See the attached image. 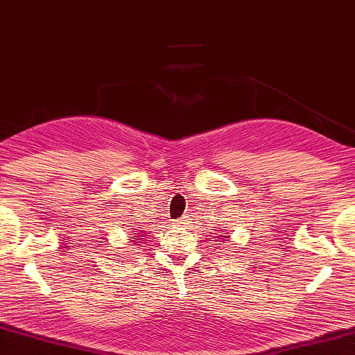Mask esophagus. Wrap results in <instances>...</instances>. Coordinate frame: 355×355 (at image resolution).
Wrapping results in <instances>:
<instances>
[{
    "label": "esophagus",
    "mask_w": 355,
    "mask_h": 355,
    "mask_svg": "<svg viewBox=\"0 0 355 355\" xmlns=\"http://www.w3.org/2000/svg\"><path fill=\"white\" fill-rule=\"evenodd\" d=\"M178 223L181 225V226H184L185 225V218H181V220H178Z\"/></svg>",
    "instance_id": "esophagus-1"
}]
</instances>
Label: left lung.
<instances>
[{
	"instance_id": "left-lung-1",
	"label": "left lung",
	"mask_w": 355,
	"mask_h": 355,
	"mask_svg": "<svg viewBox=\"0 0 355 355\" xmlns=\"http://www.w3.org/2000/svg\"><path fill=\"white\" fill-rule=\"evenodd\" d=\"M222 237H225V236H222Z\"/></svg>"
}]
</instances>
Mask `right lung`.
<instances>
[{
	"label": "right lung",
	"instance_id": "1",
	"mask_svg": "<svg viewBox=\"0 0 355 355\" xmlns=\"http://www.w3.org/2000/svg\"><path fill=\"white\" fill-rule=\"evenodd\" d=\"M135 234H138V232H135ZM141 237H143V236H141Z\"/></svg>",
	"mask_w": 355,
	"mask_h": 355
}]
</instances>
